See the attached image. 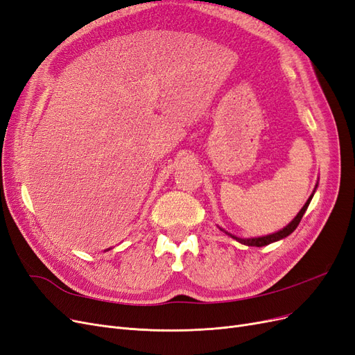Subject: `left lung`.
Segmentation results:
<instances>
[{
    "label": "left lung",
    "instance_id": "obj_1",
    "mask_svg": "<svg viewBox=\"0 0 355 355\" xmlns=\"http://www.w3.org/2000/svg\"><path fill=\"white\" fill-rule=\"evenodd\" d=\"M317 187H318V182H317V184H315V188H314V191H313V194L309 196V198H308V200H306V202L304 204V207L299 210V213L296 214L295 219H293L292 222H290L288 225H286V227H284L283 230L277 231V232H274V234H270V235H262V237H254V239H240V237H237V235L230 234L228 231L222 230L220 227H219V230H220V231H223L225 234H228L230 237H232L234 240H237L239 243H241V244H244V245H254V247H262V245H266V244L275 243V241H278V240H283V239H286V237H287V235H290V234H292V232H293V231L297 228V225H299L300 219H302V216H304L305 211H306V209H308V206H309L311 200H313V197H314V194H315V189H317Z\"/></svg>",
    "mask_w": 355,
    "mask_h": 355
}]
</instances>
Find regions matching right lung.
I'll return each mask as SVG.
<instances>
[{
  "mask_svg": "<svg viewBox=\"0 0 355 355\" xmlns=\"http://www.w3.org/2000/svg\"><path fill=\"white\" fill-rule=\"evenodd\" d=\"M108 250H111V249H106V250H105V252H108Z\"/></svg>",
  "mask_w": 355,
  "mask_h": 355,
  "instance_id": "1",
  "label": "right lung"
}]
</instances>
